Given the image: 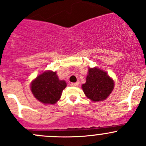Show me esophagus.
<instances>
[{
  "label": "esophagus",
  "instance_id": "1",
  "mask_svg": "<svg viewBox=\"0 0 146 146\" xmlns=\"http://www.w3.org/2000/svg\"><path fill=\"white\" fill-rule=\"evenodd\" d=\"M71 85L72 86H74V87H78L79 85V82H73V83H71Z\"/></svg>",
  "mask_w": 146,
  "mask_h": 146
}]
</instances>
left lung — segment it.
Returning <instances> with one entry per match:
<instances>
[{
    "mask_svg": "<svg viewBox=\"0 0 146 146\" xmlns=\"http://www.w3.org/2000/svg\"><path fill=\"white\" fill-rule=\"evenodd\" d=\"M114 88V81L108 73L98 67L90 68L86 82L82 85L85 96L92 102L105 100Z\"/></svg>",
    "mask_w": 146,
    "mask_h": 146,
    "instance_id": "obj_1",
    "label": "left lung"
}]
</instances>
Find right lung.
<instances>
[{
    "instance_id": "obj_1",
    "label": "right lung",
    "mask_w": 146,
    "mask_h": 146,
    "mask_svg": "<svg viewBox=\"0 0 146 146\" xmlns=\"http://www.w3.org/2000/svg\"><path fill=\"white\" fill-rule=\"evenodd\" d=\"M67 83L60 80L56 71L46 70L31 82V91L34 97L44 104H54L61 98Z\"/></svg>"
}]
</instances>
